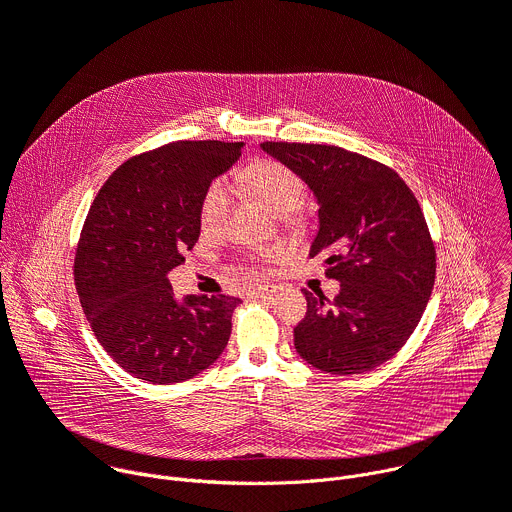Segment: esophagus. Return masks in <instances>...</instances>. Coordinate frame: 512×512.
I'll use <instances>...</instances> for the list:
<instances>
[{
    "instance_id": "esophagus-1",
    "label": "esophagus",
    "mask_w": 512,
    "mask_h": 512,
    "mask_svg": "<svg viewBox=\"0 0 512 512\" xmlns=\"http://www.w3.org/2000/svg\"><path fill=\"white\" fill-rule=\"evenodd\" d=\"M277 289H279V287H277V285H273V283H267V285H265V283H263V285H255V287H253V296H261V298H263V296H271V294H275Z\"/></svg>"
}]
</instances>
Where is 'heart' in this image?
I'll return each mask as SVG.
<instances>
[{"label": "heart", "mask_w": 512, "mask_h": 512, "mask_svg": "<svg viewBox=\"0 0 512 512\" xmlns=\"http://www.w3.org/2000/svg\"><path fill=\"white\" fill-rule=\"evenodd\" d=\"M239 182L249 194L265 202L287 227H298L302 221V202L306 200V182L289 166L277 160H257L239 174ZM231 210V188L223 178L212 180L200 198L198 218L204 231L223 229ZM285 255L283 245H267L243 253L247 269H265Z\"/></svg>", "instance_id": "1"}]
</instances>
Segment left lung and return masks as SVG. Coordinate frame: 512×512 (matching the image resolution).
Returning <instances> with one entry per match:
<instances>
[{
	"instance_id": "left-lung-1",
	"label": "left lung",
	"mask_w": 512,
	"mask_h": 512,
	"mask_svg": "<svg viewBox=\"0 0 512 512\" xmlns=\"http://www.w3.org/2000/svg\"><path fill=\"white\" fill-rule=\"evenodd\" d=\"M296 170L320 204L310 257H322L340 294L302 289L296 350L330 375H360L395 356L431 296L435 247L411 188L389 166L338 145L263 141Z\"/></svg>"
}]
</instances>
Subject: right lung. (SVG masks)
<instances>
[{
  "label": "right lung",
  "instance_id": "1",
  "mask_svg": "<svg viewBox=\"0 0 512 512\" xmlns=\"http://www.w3.org/2000/svg\"><path fill=\"white\" fill-rule=\"evenodd\" d=\"M243 143L174 141L123 162L97 192L75 253V285L105 352L135 379H192L223 354L239 298L178 302L168 271L200 235L204 188Z\"/></svg>",
  "mask_w": 512,
  "mask_h": 512
}]
</instances>
